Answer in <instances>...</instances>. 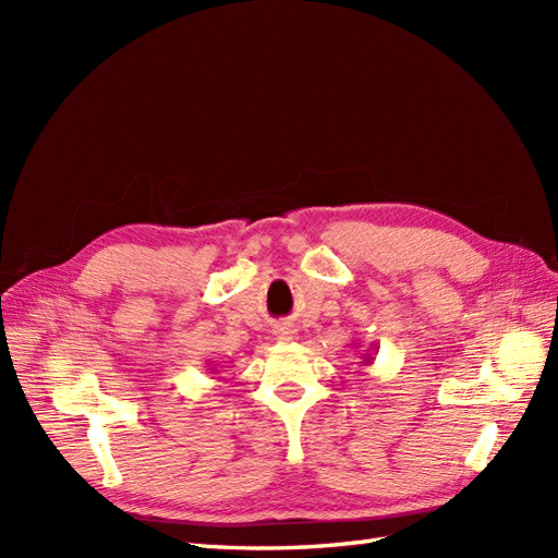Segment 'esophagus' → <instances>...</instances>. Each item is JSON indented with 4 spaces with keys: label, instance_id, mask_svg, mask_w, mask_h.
Instances as JSON below:
<instances>
[{
    "label": "esophagus",
    "instance_id": "esophagus-1",
    "mask_svg": "<svg viewBox=\"0 0 558 558\" xmlns=\"http://www.w3.org/2000/svg\"><path fill=\"white\" fill-rule=\"evenodd\" d=\"M275 332H277V340H279V342H291L293 337H295V330H293L291 326H286V324L279 326Z\"/></svg>",
    "mask_w": 558,
    "mask_h": 558
}]
</instances>
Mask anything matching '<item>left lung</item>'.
Listing matches in <instances>:
<instances>
[{
    "instance_id": "1",
    "label": "left lung",
    "mask_w": 558,
    "mask_h": 558,
    "mask_svg": "<svg viewBox=\"0 0 558 558\" xmlns=\"http://www.w3.org/2000/svg\"><path fill=\"white\" fill-rule=\"evenodd\" d=\"M375 351H377V347H373V351L367 349V351L363 353V356H361V363H363V365H373V361H375V356H377Z\"/></svg>"
}]
</instances>
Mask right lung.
I'll return each instance as SVG.
<instances>
[{"instance_id": "add662e5", "label": "right lung", "mask_w": 558, "mask_h": 558, "mask_svg": "<svg viewBox=\"0 0 558 558\" xmlns=\"http://www.w3.org/2000/svg\"><path fill=\"white\" fill-rule=\"evenodd\" d=\"M209 365H211V363H209ZM211 373H216V369H214V367H211Z\"/></svg>"}]
</instances>
